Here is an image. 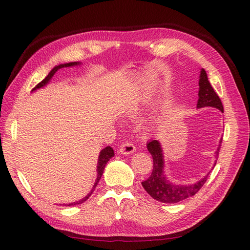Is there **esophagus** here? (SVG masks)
I'll list each match as a JSON object with an SVG mask.
<instances>
[{
    "mask_svg": "<svg viewBox=\"0 0 250 250\" xmlns=\"http://www.w3.org/2000/svg\"><path fill=\"white\" fill-rule=\"evenodd\" d=\"M135 149L136 148L133 144H132V143L125 142L119 146L118 152L122 153V155H131V153H133L135 151Z\"/></svg>",
    "mask_w": 250,
    "mask_h": 250,
    "instance_id": "34e87169",
    "label": "esophagus"
}]
</instances>
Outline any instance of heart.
Returning a JSON list of instances; mask_svg holds the SVG:
<instances>
[{
    "label": "heart",
    "mask_w": 250,
    "mask_h": 250,
    "mask_svg": "<svg viewBox=\"0 0 250 250\" xmlns=\"http://www.w3.org/2000/svg\"><path fill=\"white\" fill-rule=\"evenodd\" d=\"M135 110H136V109H135V107H131L130 114H131V115H134V114H135Z\"/></svg>",
    "instance_id": "heart-1"
}]
</instances>
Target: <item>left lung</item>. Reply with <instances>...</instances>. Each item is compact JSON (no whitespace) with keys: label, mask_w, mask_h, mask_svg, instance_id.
Instances as JSON below:
<instances>
[{"label":"left lung","mask_w":250,"mask_h":250,"mask_svg":"<svg viewBox=\"0 0 250 250\" xmlns=\"http://www.w3.org/2000/svg\"><path fill=\"white\" fill-rule=\"evenodd\" d=\"M207 106L218 108L224 113V106H222L221 100L208 82L205 70L202 68L199 79V100L196 107L202 108L207 107ZM221 141L222 139L220 140L219 147L217 148L216 158L219 155ZM147 149L152 157L153 168L150 176L142 183V186L152 199L162 202V203H177V202L186 200L187 198H190V196H193L195 193H198L200 189L206 183L209 173L195 184L175 185L169 183L163 171L164 159L160 142L157 140H150L147 144Z\"/></svg>","instance_id":"8db88e82"}]
</instances>
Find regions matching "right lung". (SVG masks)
<instances>
[{"label": "right lung", "mask_w": 250, "mask_h": 250, "mask_svg": "<svg viewBox=\"0 0 250 250\" xmlns=\"http://www.w3.org/2000/svg\"><path fill=\"white\" fill-rule=\"evenodd\" d=\"M78 64H81V62H70V63H65V64H60V65L55 66V67L52 68V70L50 71V73L48 74V75H47V76L43 79V81H42L40 83L36 84V87H35L33 90H32V91H34V90H36V89H40V88H42V87H44L45 84L48 83L50 79L52 78V76H54L55 74H56V72H57L58 70H60V68H62V67H68V66H74V65H78ZM114 155H115L114 150H113V148H111L110 146L105 147L104 149L101 150L100 155H99V160H98V167H97V168H98V169H97L98 177H97V180H95V183H94V186H93L92 190L90 191V193H88L86 196H84L83 199L79 200V201H77V202H74V203H68V204H63V205H64V206H74V205L82 204V203H83L84 201L88 200L89 196L91 195V193L94 191L95 187H97V185L99 184L101 177H102V174H103V172H104L105 166H106V164H107V162L109 161V159H110L111 157H114Z\"/></svg>", "instance_id": "1"}]
</instances>
